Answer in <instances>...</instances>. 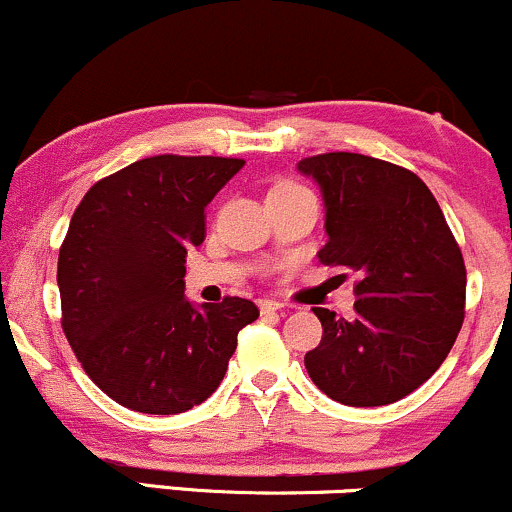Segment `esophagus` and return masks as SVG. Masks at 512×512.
<instances>
[{
    "label": "esophagus",
    "instance_id": "1",
    "mask_svg": "<svg viewBox=\"0 0 512 512\" xmlns=\"http://www.w3.org/2000/svg\"><path fill=\"white\" fill-rule=\"evenodd\" d=\"M257 305H260L262 315H274V313H279L281 308H284V305H281L279 301H269V298H262V301H257Z\"/></svg>",
    "mask_w": 512,
    "mask_h": 512
}]
</instances>
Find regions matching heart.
<instances>
[{
    "instance_id": "obj_1",
    "label": "heart",
    "mask_w": 512,
    "mask_h": 512,
    "mask_svg": "<svg viewBox=\"0 0 512 512\" xmlns=\"http://www.w3.org/2000/svg\"><path fill=\"white\" fill-rule=\"evenodd\" d=\"M301 185H296V182H284V185H276L274 190H298Z\"/></svg>"
}]
</instances>
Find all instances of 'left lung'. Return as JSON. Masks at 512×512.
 Segmentation results:
<instances>
[{"label": "left lung", "instance_id": "1", "mask_svg": "<svg viewBox=\"0 0 512 512\" xmlns=\"http://www.w3.org/2000/svg\"><path fill=\"white\" fill-rule=\"evenodd\" d=\"M325 197L317 260L358 272L354 317L313 308L322 339L305 354L310 380L349 407H383L424 385L464 322L467 269L426 182L349 151L303 158Z\"/></svg>", "mask_w": 512, "mask_h": 512}]
</instances>
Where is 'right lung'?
Listing matches in <instances>:
<instances>
[{
  "label": "right lung",
  "mask_w": 512,
  "mask_h": 512,
  "mask_svg": "<svg viewBox=\"0 0 512 512\" xmlns=\"http://www.w3.org/2000/svg\"><path fill=\"white\" fill-rule=\"evenodd\" d=\"M243 158L151 156L98 180L76 207L57 260L62 330L110 399L182 414L216 392L238 332L260 317L226 296L192 308L185 257L207 236V204Z\"/></svg>",
  "instance_id": "1"
}]
</instances>
